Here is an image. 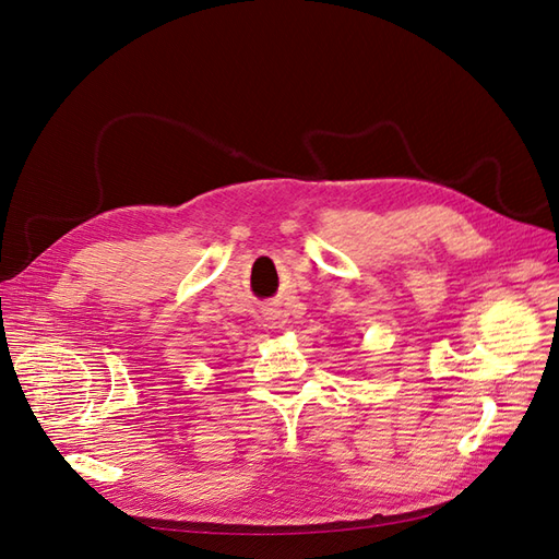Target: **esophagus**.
<instances>
[{
  "instance_id": "1",
  "label": "esophagus",
  "mask_w": 559,
  "mask_h": 559,
  "mask_svg": "<svg viewBox=\"0 0 559 559\" xmlns=\"http://www.w3.org/2000/svg\"><path fill=\"white\" fill-rule=\"evenodd\" d=\"M277 314H280V312H275V310H270V312H265V319H267V324H270V326H273V329H275V326L280 324V317H277Z\"/></svg>"
}]
</instances>
